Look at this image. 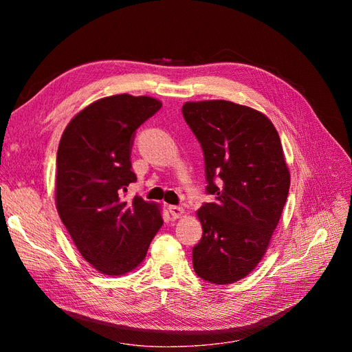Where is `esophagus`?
Returning a JSON list of instances; mask_svg holds the SVG:
<instances>
[{
  "label": "esophagus",
  "mask_w": 352,
  "mask_h": 352,
  "mask_svg": "<svg viewBox=\"0 0 352 352\" xmlns=\"http://www.w3.org/2000/svg\"><path fill=\"white\" fill-rule=\"evenodd\" d=\"M168 212L172 214L173 219H179L180 216H184L185 210L180 207V206H168Z\"/></svg>",
  "instance_id": "esophagus-1"
}]
</instances>
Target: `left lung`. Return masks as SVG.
I'll use <instances>...</instances> for the list:
<instances>
[{
  "label": "left lung",
  "mask_w": 352,
  "mask_h": 352,
  "mask_svg": "<svg viewBox=\"0 0 352 352\" xmlns=\"http://www.w3.org/2000/svg\"><path fill=\"white\" fill-rule=\"evenodd\" d=\"M184 119L204 153L207 194L192 250L201 279L228 285L248 276L269 247L289 192L280 138L263 113L225 100L185 102Z\"/></svg>",
  "instance_id": "1"
}]
</instances>
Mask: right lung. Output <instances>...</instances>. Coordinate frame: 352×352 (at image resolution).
<instances>
[{
	"label": "right lung",
	"instance_id": "obj_1",
	"mask_svg": "<svg viewBox=\"0 0 352 352\" xmlns=\"http://www.w3.org/2000/svg\"><path fill=\"white\" fill-rule=\"evenodd\" d=\"M160 109L151 97H105L74 116L60 140L58 216L82 257L104 274L120 276L140 265L163 226L158 204L123 198L136 182L131 163L136 129Z\"/></svg>",
	"mask_w": 352,
	"mask_h": 352
}]
</instances>
